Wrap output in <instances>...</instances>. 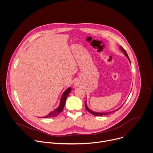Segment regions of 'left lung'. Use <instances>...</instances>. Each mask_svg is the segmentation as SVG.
<instances>
[{
  "label": "left lung",
  "mask_w": 153,
  "mask_h": 153,
  "mask_svg": "<svg viewBox=\"0 0 153 153\" xmlns=\"http://www.w3.org/2000/svg\"><path fill=\"white\" fill-rule=\"evenodd\" d=\"M120 49H121V51H123L124 53H125V56L128 57V59H129V62H130V63H131V61H130V59H129V57H128V54H127V53H126V51L122 48V47H121V46H120ZM85 108H86V110L88 111V112H90V113H91L92 114H93V115H95V116H102V115H105V114H110V113H112V112H114V111H116V110H119L120 108H119L118 109H117L116 110H114V111H111V112H108V113H97V112H94V111H92V110H90L88 108V107H87V103H86V102H85Z\"/></svg>",
  "instance_id": "left-lung-1"
}]
</instances>
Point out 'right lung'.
<instances>
[{"label": "right lung", "instance_id": "right-lung-1", "mask_svg": "<svg viewBox=\"0 0 153 153\" xmlns=\"http://www.w3.org/2000/svg\"><path fill=\"white\" fill-rule=\"evenodd\" d=\"M71 91V88L69 87L68 88L63 94V95L62 96L61 99H60V103L59 106L58 107V108H57L56 109H55L54 111H51L49 114H48L47 116L41 117V118H43V117H56L60 113L62 112V111L63 110L64 106L65 105V102H66V98L68 96V94H69V93Z\"/></svg>", "mask_w": 153, "mask_h": 153}]
</instances>
